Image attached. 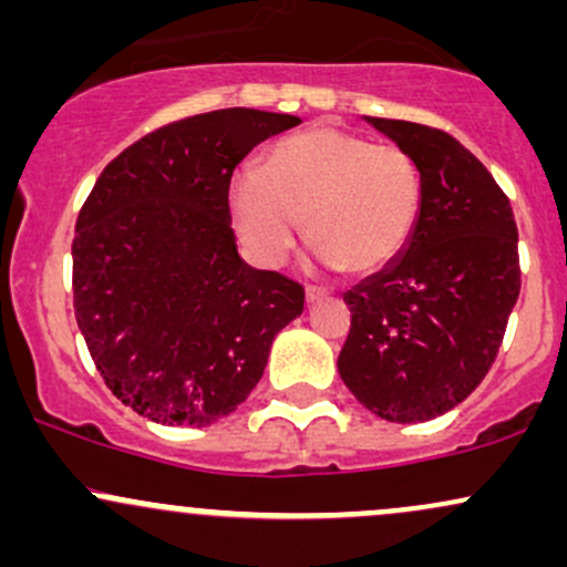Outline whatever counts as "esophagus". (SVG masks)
Returning a JSON list of instances; mask_svg holds the SVG:
<instances>
[{"label": "esophagus", "mask_w": 567, "mask_h": 567, "mask_svg": "<svg viewBox=\"0 0 567 567\" xmlns=\"http://www.w3.org/2000/svg\"><path fill=\"white\" fill-rule=\"evenodd\" d=\"M324 298H328V292H324L322 288H306V303H320V301H324Z\"/></svg>", "instance_id": "34e87169"}]
</instances>
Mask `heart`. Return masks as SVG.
<instances>
[{"instance_id":"heart-1","label":"heart","mask_w":567,"mask_h":567,"mask_svg":"<svg viewBox=\"0 0 567 567\" xmlns=\"http://www.w3.org/2000/svg\"><path fill=\"white\" fill-rule=\"evenodd\" d=\"M424 186L400 146L317 125L269 148L264 171L239 167L229 216L261 266H279L303 234L324 269L375 275L402 256L421 216Z\"/></svg>"}]
</instances>
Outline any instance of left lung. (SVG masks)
I'll return each instance as SVG.
<instances>
[{
    "mask_svg": "<svg viewBox=\"0 0 567 567\" xmlns=\"http://www.w3.org/2000/svg\"><path fill=\"white\" fill-rule=\"evenodd\" d=\"M419 165L424 202L402 256L354 285L338 373L370 413L394 424L464 402L496 360L519 296L517 224L506 194L442 130L365 116Z\"/></svg>",
    "mask_w": 567,
    "mask_h": 567,
    "instance_id": "obj_1",
    "label": "left lung"
}]
</instances>
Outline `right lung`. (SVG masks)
Masks as SVG:
<instances>
[{
    "mask_svg": "<svg viewBox=\"0 0 567 567\" xmlns=\"http://www.w3.org/2000/svg\"><path fill=\"white\" fill-rule=\"evenodd\" d=\"M298 116L220 109L143 135L76 218L74 315L116 400L165 426H210L261 381L303 288L247 266L229 216L234 167Z\"/></svg>",
    "mask_w": 567,
    "mask_h": 567,
    "instance_id": "add662e5",
    "label": "right lung"
}]
</instances>
